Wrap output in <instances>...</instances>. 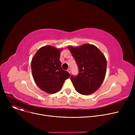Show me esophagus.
Segmentation results:
<instances>
[{"label":"esophagus","instance_id":"34e87169","mask_svg":"<svg viewBox=\"0 0 135 135\" xmlns=\"http://www.w3.org/2000/svg\"><path fill=\"white\" fill-rule=\"evenodd\" d=\"M67 71L69 73H70V72H71V71H70V69L69 68H68L67 69Z\"/></svg>","mask_w":135,"mask_h":135}]
</instances>
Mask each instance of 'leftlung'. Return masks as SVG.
Masks as SVG:
<instances>
[{"mask_svg":"<svg viewBox=\"0 0 135 135\" xmlns=\"http://www.w3.org/2000/svg\"><path fill=\"white\" fill-rule=\"evenodd\" d=\"M68 48L79 68L78 74L70 76L75 89L81 95L94 93L100 87L105 75L107 61L104 56L91 44Z\"/></svg>","mask_w":135,"mask_h":135,"instance_id":"obj_1","label":"left lung"}]
</instances>
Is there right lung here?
<instances>
[{
    "label": "right lung",
    "mask_w": 135,
    "mask_h": 135,
    "mask_svg": "<svg viewBox=\"0 0 135 135\" xmlns=\"http://www.w3.org/2000/svg\"><path fill=\"white\" fill-rule=\"evenodd\" d=\"M60 57V50L45 46L38 50L32 60L34 80L38 86L46 93L55 94L60 91L64 81L70 76L62 68Z\"/></svg>",
    "instance_id": "add662e5"
}]
</instances>
